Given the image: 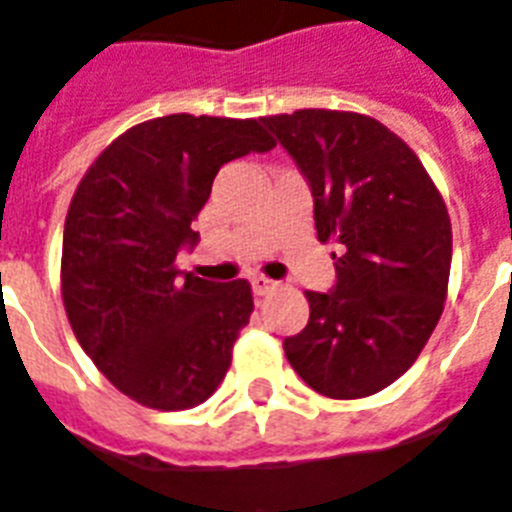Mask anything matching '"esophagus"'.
<instances>
[{"label": "esophagus", "mask_w": 512, "mask_h": 512, "mask_svg": "<svg viewBox=\"0 0 512 512\" xmlns=\"http://www.w3.org/2000/svg\"><path fill=\"white\" fill-rule=\"evenodd\" d=\"M249 283H252V291H255V296H265L268 291L276 289V281H270V278H265V276H255Z\"/></svg>", "instance_id": "esophagus-1"}]
</instances>
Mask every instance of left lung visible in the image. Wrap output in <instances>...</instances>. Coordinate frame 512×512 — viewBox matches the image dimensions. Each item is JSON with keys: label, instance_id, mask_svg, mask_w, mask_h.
I'll return each instance as SVG.
<instances>
[{"label": "left lung", "instance_id": "8db88e82", "mask_svg": "<svg viewBox=\"0 0 512 512\" xmlns=\"http://www.w3.org/2000/svg\"><path fill=\"white\" fill-rule=\"evenodd\" d=\"M263 124L294 158L333 242V289L307 291V328L283 341L296 375L328 398L380 393L416 362L448 294V208L414 150L377 119L302 109Z\"/></svg>", "mask_w": 512, "mask_h": 512}]
</instances>
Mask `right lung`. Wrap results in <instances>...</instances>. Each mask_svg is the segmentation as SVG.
<instances>
[{"label":"right lung","instance_id":"1","mask_svg":"<svg viewBox=\"0 0 512 512\" xmlns=\"http://www.w3.org/2000/svg\"><path fill=\"white\" fill-rule=\"evenodd\" d=\"M260 122L150 119L119 135L77 184L62 239L64 309L93 364L148 409L210 398L252 315L247 281H205L174 260L200 242L192 221L223 163L276 148Z\"/></svg>","mask_w":512,"mask_h":512}]
</instances>
